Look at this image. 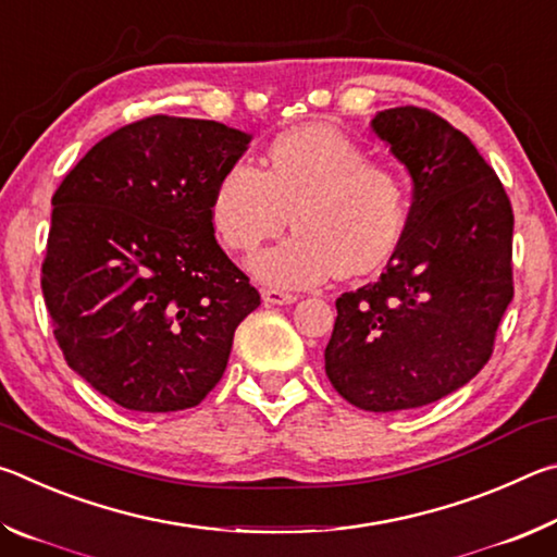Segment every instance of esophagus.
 Instances as JSON below:
<instances>
[{"label":"esophagus","mask_w":557,"mask_h":557,"mask_svg":"<svg viewBox=\"0 0 557 557\" xmlns=\"http://www.w3.org/2000/svg\"><path fill=\"white\" fill-rule=\"evenodd\" d=\"M262 301L265 305H292V301H297V297L282 289H262Z\"/></svg>","instance_id":"34e87169"}]
</instances>
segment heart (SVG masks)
<instances>
[{
	"mask_svg": "<svg viewBox=\"0 0 557 557\" xmlns=\"http://www.w3.org/2000/svg\"><path fill=\"white\" fill-rule=\"evenodd\" d=\"M297 233L260 250L248 270L262 285L299 289L332 275H369L391 260L408 221V188L342 129L307 125L270 145L265 172L248 159L223 169L211 221L233 250H252L289 225Z\"/></svg>",
	"mask_w": 557,
	"mask_h": 557,
	"instance_id": "heart-1",
	"label": "heart"
}]
</instances>
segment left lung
I'll return each instance as SVG.
<instances>
[{
	"mask_svg": "<svg viewBox=\"0 0 557 557\" xmlns=\"http://www.w3.org/2000/svg\"><path fill=\"white\" fill-rule=\"evenodd\" d=\"M371 129L408 169L412 206L381 280L336 299L324 369L356 408L393 412L484 369L513 297V211L471 139L435 112L381 110Z\"/></svg>",
	"mask_w": 557,
	"mask_h": 557,
	"instance_id": "obj_1",
	"label": "left lung"
}]
</instances>
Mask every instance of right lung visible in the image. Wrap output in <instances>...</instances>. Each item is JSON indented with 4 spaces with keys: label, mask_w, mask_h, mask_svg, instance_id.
I'll return each instance as SVG.
<instances>
[{
    "label": "right lung",
    "mask_w": 557,
    "mask_h": 557,
    "mask_svg": "<svg viewBox=\"0 0 557 557\" xmlns=\"http://www.w3.org/2000/svg\"><path fill=\"white\" fill-rule=\"evenodd\" d=\"M252 135L154 115L90 149L53 194L41 289L71 369L137 412L199 405L260 295L215 243L211 196Z\"/></svg>",
    "instance_id": "add662e5"
}]
</instances>
